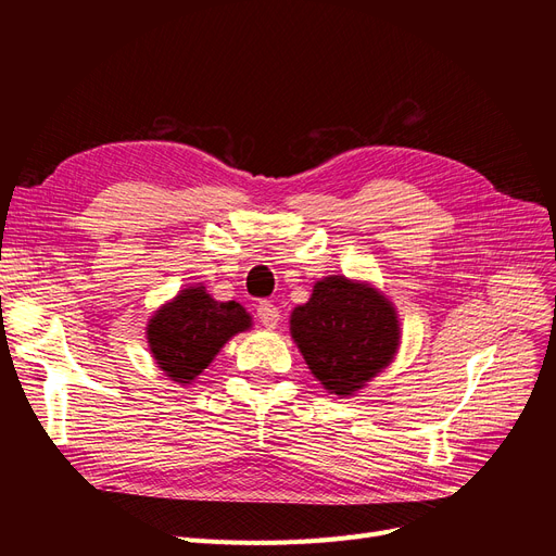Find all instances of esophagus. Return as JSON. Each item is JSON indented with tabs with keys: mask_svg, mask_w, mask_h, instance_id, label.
<instances>
[{
	"mask_svg": "<svg viewBox=\"0 0 556 556\" xmlns=\"http://www.w3.org/2000/svg\"><path fill=\"white\" fill-rule=\"evenodd\" d=\"M257 319L264 327L276 329L278 319H280V311L271 304V301H262V304L257 306Z\"/></svg>",
	"mask_w": 556,
	"mask_h": 556,
	"instance_id": "1",
	"label": "esophagus"
}]
</instances>
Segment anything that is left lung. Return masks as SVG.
Masks as SVG:
<instances>
[{
  "label": "left lung",
  "mask_w": 556,
  "mask_h": 556,
  "mask_svg": "<svg viewBox=\"0 0 556 556\" xmlns=\"http://www.w3.org/2000/svg\"><path fill=\"white\" fill-rule=\"evenodd\" d=\"M290 329L313 376L339 396L362 390L399 348L394 306L343 276L319 280L308 304L294 308Z\"/></svg>",
  "instance_id": "1"
}]
</instances>
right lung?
I'll use <instances>...</instances> for the list:
<instances>
[{
	"label": "right lung",
	"instance_id": "add662e5",
	"mask_svg": "<svg viewBox=\"0 0 556 556\" xmlns=\"http://www.w3.org/2000/svg\"><path fill=\"white\" fill-rule=\"evenodd\" d=\"M250 327L237 301H215L204 288L182 290L148 325V343L162 371L176 382H192L233 333Z\"/></svg>",
	"mask_w": 556,
	"mask_h": 556
}]
</instances>
